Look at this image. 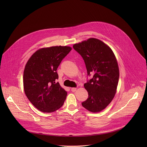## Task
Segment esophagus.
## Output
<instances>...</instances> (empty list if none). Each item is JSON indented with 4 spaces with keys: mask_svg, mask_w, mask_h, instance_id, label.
<instances>
[{
    "mask_svg": "<svg viewBox=\"0 0 147 147\" xmlns=\"http://www.w3.org/2000/svg\"><path fill=\"white\" fill-rule=\"evenodd\" d=\"M76 89H77V88H72L71 89V91L72 92H75L76 90Z\"/></svg>",
    "mask_w": 147,
    "mask_h": 147,
    "instance_id": "1",
    "label": "esophagus"
}]
</instances>
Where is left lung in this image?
<instances>
[{
  "mask_svg": "<svg viewBox=\"0 0 147 147\" xmlns=\"http://www.w3.org/2000/svg\"><path fill=\"white\" fill-rule=\"evenodd\" d=\"M73 48L82 57L88 76L93 74L84 84L88 98L82 105L91 112H100L111 102L116 93L119 77L116 58L107 45L96 38L76 43Z\"/></svg>",
  "mask_w": 147,
  "mask_h": 147,
  "instance_id": "1",
  "label": "left lung"
}]
</instances>
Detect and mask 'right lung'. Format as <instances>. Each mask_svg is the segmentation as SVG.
<instances>
[{
  "label": "right lung",
  "mask_w": 147,
  "mask_h": 147,
  "mask_svg": "<svg viewBox=\"0 0 147 147\" xmlns=\"http://www.w3.org/2000/svg\"><path fill=\"white\" fill-rule=\"evenodd\" d=\"M68 46L42 48L34 53L26 64L23 75L25 93L38 110L54 112L63 106L67 94L59 83L57 70L70 52Z\"/></svg>",
  "instance_id": "1"
}]
</instances>
